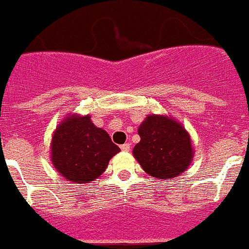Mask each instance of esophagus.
<instances>
[{
  "mask_svg": "<svg viewBox=\"0 0 249 249\" xmlns=\"http://www.w3.org/2000/svg\"><path fill=\"white\" fill-rule=\"evenodd\" d=\"M130 146H131V145H130L129 142H125V144L120 145V149H122L123 151H129V150H130Z\"/></svg>",
  "mask_w": 249,
  "mask_h": 249,
  "instance_id": "34e87169",
  "label": "esophagus"
}]
</instances>
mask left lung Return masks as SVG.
Returning a JSON list of instances; mask_svg holds the SVG:
<instances>
[{
	"label": "left lung",
	"instance_id": "8db88e82",
	"mask_svg": "<svg viewBox=\"0 0 249 249\" xmlns=\"http://www.w3.org/2000/svg\"><path fill=\"white\" fill-rule=\"evenodd\" d=\"M140 141L133 150L145 172L156 178H171L191 163V139L182 125L161 115H149L139 126Z\"/></svg>",
	"mask_w": 249,
	"mask_h": 249
}]
</instances>
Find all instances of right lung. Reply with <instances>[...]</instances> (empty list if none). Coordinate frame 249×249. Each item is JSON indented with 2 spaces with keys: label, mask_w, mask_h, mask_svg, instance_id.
<instances>
[{
  "label": "right lung",
  "mask_w": 249,
  "mask_h": 249,
  "mask_svg": "<svg viewBox=\"0 0 249 249\" xmlns=\"http://www.w3.org/2000/svg\"><path fill=\"white\" fill-rule=\"evenodd\" d=\"M120 151L107 131L90 116H68L52 139V162L62 176L75 183L94 181L105 171L109 160Z\"/></svg>",
  "instance_id": "1"
}]
</instances>
